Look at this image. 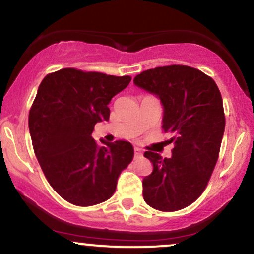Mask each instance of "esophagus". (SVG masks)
I'll use <instances>...</instances> for the list:
<instances>
[{"mask_svg":"<svg viewBox=\"0 0 254 254\" xmlns=\"http://www.w3.org/2000/svg\"><path fill=\"white\" fill-rule=\"evenodd\" d=\"M142 149L138 147H135V157H141L142 156Z\"/></svg>","mask_w":254,"mask_h":254,"instance_id":"1","label":"esophagus"}]
</instances>
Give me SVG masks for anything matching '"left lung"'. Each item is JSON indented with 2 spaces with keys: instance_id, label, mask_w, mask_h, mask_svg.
Segmentation results:
<instances>
[{
  "instance_id": "8db88e82",
  "label": "left lung",
  "mask_w": 254,
  "mask_h": 254,
  "mask_svg": "<svg viewBox=\"0 0 254 254\" xmlns=\"http://www.w3.org/2000/svg\"><path fill=\"white\" fill-rule=\"evenodd\" d=\"M133 83L160 99L162 129L173 143L171 157L144 153L153 172L142 182L143 198L157 210H180L203 193L217 162L226 125L222 97L211 77L186 65L149 69Z\"/></svg>"
}]
</instances>
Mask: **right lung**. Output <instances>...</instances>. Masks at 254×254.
I'll use <instances>...</instances> for the list:
<instances>
[{"label":"right lung","instance_id":"right-lung-1","mask_svg":"<svg viewBox=\"0 0 254 254\" xmlns=\"http://www.w3.org/2000/svg\"><path fill=\"white\" fill-rule=\"evenodd\" d=\"M130 76L84 72L72 68L46 75L28 116L34 153L46 179L66 202L103 203L115 193L121 172L133 157L127 141L99 145L94 125L109 121V104Z\"/></svg>","mask_w":254,"mask_h":254}]
</instances>
